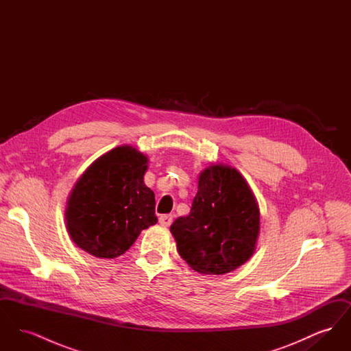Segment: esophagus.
Returning a JSON list of instances; mask_svg holds the SVG:
<instances>
[{
    "label": "esophagus",
    "mask_w": 351,
    "mask_h": 351,
    "mask_svg": "<svg viewBox=\"0 0 351 351\" xmlns=\"http://www.w3.org/2000/svg\"><path fill=\"white\" fill-rule=\"evenodd\" d=\"M159 223L162 225V226H169L171 223H172V216H169V215H163V216H160L159 217Z\"/></svg>",
    "instance_id": "esophagus-1"
}]
</instances>
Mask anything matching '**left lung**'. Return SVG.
I'll list each match as a JSON object with an SVG mask.
<instances>
[{"mask_svg": "<svg viewBox=\"0 0 351 351\" xmlns=\"http://www.w3.org/2000/svg\"><path fill=\"white\" fill-rule=\"evenodd\" d=\"M259 229V206L249 184L226 165L201 172L189 215L169 228L186 265L206 275H223L246 263Z\"/></svg>", "mask_w": 351, "mask_h": 351, "instance_id": "left-lung-1", "label": "left lung"}]
</instances>
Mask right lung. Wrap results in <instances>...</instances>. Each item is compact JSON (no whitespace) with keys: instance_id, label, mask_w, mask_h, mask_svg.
<instances>
[{"instance_id":"right-lung-1","label":"right lung","mask_w":351,"mask_h":351,"mask_svg":"<svg viewBox=\"0 0 351 351\" xmlns=\"http://www.w3.org/2000/svg\"><path fill=\"white\" fill-rule=\"evenodd\" d=\"M147 163L146 155L125 145L86 168L66 209L68 234L77 247L96 258L113 259L158 222L155 195L143 182Z\"/></svg>"}]
</instances>
